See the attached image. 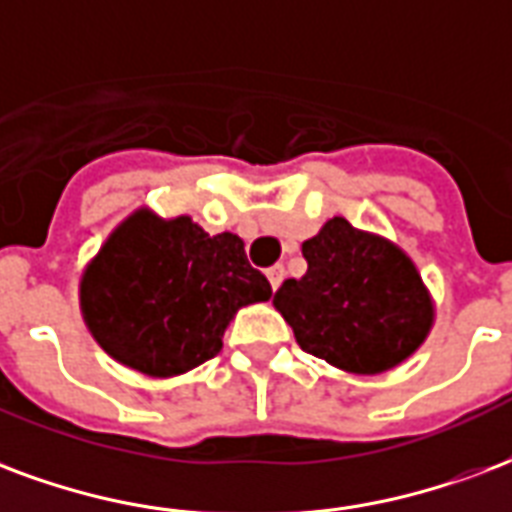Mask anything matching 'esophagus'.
<instances>
[{
	"instance_id": "obj_1",
	"label": "esophagus",
	"mask_w": 512,
	"mask_h": 512,
	"mask_svg": "<svg viewBox=\"0 0 512 512\" xmlns=\"http://www.w3.org/2000/svg\"><path fill=\"white\" fill-rule=\"evenodd\" d=\"M268 282H271V290H276V287L282 285V279H285V266L282 263H276V266H271L266 271Z\"/></svg>"
}]
</instances>
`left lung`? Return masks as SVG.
I'll return each mask as SVG.
<instances>
[{
	"label": "left lung",
	"mask_w": 512,
	"mask_h": 512,
	"mask_svg": "<svg viewBox=\"0 0 512 512\" xmlns=\"http://www.w3.org/2000/svg\"><path fill=\"white\" fill-rule=\"evenodd\" d=\"M301 249L306 274L274 295L301 350L355 374L388 372L418 350L434 306L399 246L333 217Z\"/></svg>",
	"instance_id": "obj_1"
}]
</instances>
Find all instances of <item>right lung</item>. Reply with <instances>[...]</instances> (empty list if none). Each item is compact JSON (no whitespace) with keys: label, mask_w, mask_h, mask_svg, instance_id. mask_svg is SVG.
Here are the masks:
<instances>
[{"label":"right lung","mask_w":512,"mask_h":512,"mask_svg":"<svg viewBox=\"0 0 512 512\" xmlns=\"http://www.w3.org/2000/svg\"><path fill=\"white\" fill-rule=\"evenodd\" d=\"M271 285L249 266L244 241L208 236L189 217L132 214L111 233L81 279L83 320L111 358L149 377L211 361L222 333Z\"/></svg>","instance_id":"1"}]
</instances>
